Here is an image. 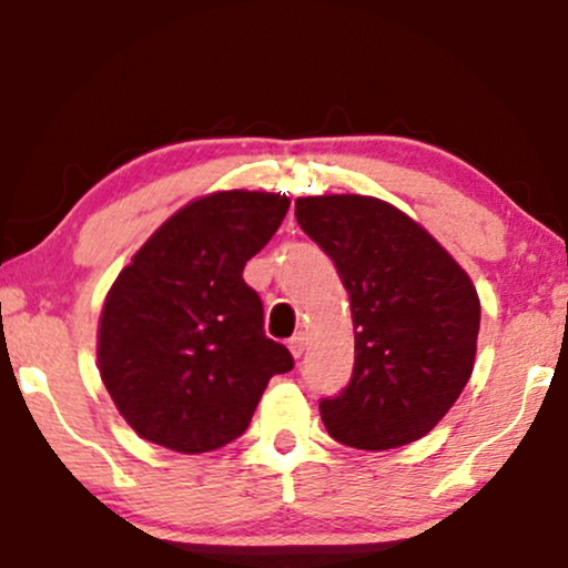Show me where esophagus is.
<instances>
[{
    "mask_svg": "<svg viewBox=\"0 0 568 568\" xmlns=\"http://www.w3.org/2000/svg\"><path fill=\"white\" fill-rule=\"evenodd\" d=\"M288 349H291V355L293 357H302L304 355V349H306V336L304 334H296L288 342Z\"/></svg>",
    "mask_w": 568,
    "mask_h": 568,
    "instance_id": "esophagus-1",
    "label": "esophagus"
}]
</instances>
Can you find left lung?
<instances>
[{
  "label": "left lung",
  "mask_w": 568,
  "mask_h": 568,
  "mask_svg": "<svg viewBox=\"0 0 568 568\" xmlns=\"http://www.w3.org/2000/svg\"><path fill=\"white\" fill-rule=\"evenodd\" d=\"M296 221L334 262L355 325V371L342 395L321 403L325 429L363 452L419 440L473 374L480 298L470 275L379 197H298Z\"/></svg>",
  "instance_id": "8db88e82"
}]
</instances>
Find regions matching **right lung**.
Returning <instances> with one entry per match:
<instances>
[{
  "mask_svg": "<svg viewBox=\"0 0 568 568\" xmlns=\"http://www.w3.org/2000/svg\"><path fill=\"white\" fill-rule=\"evenodd\" d=\"M291 200L226 189L186 202L133 253L103 298L98 371L143 440L216 452L245 433L266 384L293 368L264 336L243 266L277 232Z\"/></svg>",
  "mask_w": 568,
  "mask_h": 568,
  "instance_id": "obj_1",
  "label": "right lung"
}]
</instances>
